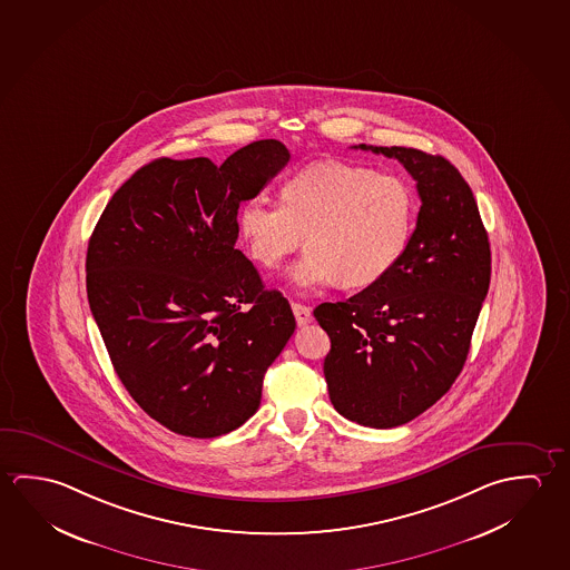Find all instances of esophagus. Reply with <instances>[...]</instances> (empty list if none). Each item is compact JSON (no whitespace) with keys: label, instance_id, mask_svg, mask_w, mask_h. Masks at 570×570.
I'll return each mask as SVG.
<instances>
[{"label":"esophagus","instance_id":"34e87169","mask_svg":"<svg viewBox=\"0 0 570 570\" xmlns=\"http://www.w3.org/2000/svg\"><path fill=\"white\" fill-rule=\"evenodd\" d=\"M292 312H294V316H296L298 326H308L309 322L314 320V317H312V309H309L308 306H304V304H298V302L292 304Z\"/></svg>","mask_w":570,"mask_h":570}]
</instances>
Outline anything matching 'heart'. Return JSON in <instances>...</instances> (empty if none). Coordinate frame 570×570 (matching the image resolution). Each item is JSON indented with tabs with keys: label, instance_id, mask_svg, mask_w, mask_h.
Listing matches in <instances>:
<instances>
[{
	"label": "heart",
	"instance_id": "heart-1",
	"mask_svg": "<svg viewBox=\"0 0 570 570\" xmlns=\"http://www.w3.org/2000/svg\"><path fill=\"white\" fill-rule=\"evenodd\" d=\"M413 210L415 198L403 178L326 160L288 178L281 203L248 198L238 228L262 268H276L306 236L308 250L289 271L298 288L334 281L342 288H364L402 258Z\"/></svg>",
	"mask_w": 570,
	"mask_h": 570
}]
</instances>
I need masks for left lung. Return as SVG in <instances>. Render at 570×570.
I'll return each mask as SVG.
<instances>
[{"instance_id":"1","label":"left lung","mask_w":570,"mask_h":570,"mask_svg":"<svg viewBox=\"0 0 570 570\" xmlns=\"http://www.w3.org/2000/svg\"><path fill=\"white\" fill-rule=\"evenodd\" d=\"M397 159L421 206L400 262L345 302L314 309L332 342L324 360L332 405L345 420L390 430L441 400L465 365L491 282V250L475 196L441 155L360 145Z\"/></svg>"}]
</instances>
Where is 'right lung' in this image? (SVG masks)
<instances>
[{"instance_id": "add662e5", "label": "right lung", "mask_w": 570, "mask_h": 570, "mask_svg": "<svg viewBox=\"0 0 570 570\" xmlns=\"http://www.w3.org/2000/svg\"><path fill=\"white\" fill-rule=\"evenodd\" d=\"M254 140L216 167L157 159L111 200L87 248V298L112 367L140 410L187 438L250 420L296 320L234 244L238 208L288 165Z\"/></svg>"}]
</instances>
